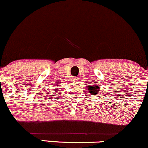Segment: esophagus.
Returning <instances> with one entry per match:
<instances>
[{
  "mask_svg": "<svg viewBox=\"0 0 148 148\" xmlns=\"http://www.w3.org/2000/svg\"><path fill=\"white\" fill-rule=\"evenodd\" d=\"M78 77H73V80L74 81H77V80H78Z\"/></svg>",
  "mask_w": 148,
  "mask_h": 148,
  "instance_id": "esophagus-1",
  "label": "esophagus"
}]
</instances>
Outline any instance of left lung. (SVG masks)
<instances>
[{
    "mask_svg": "<svg viewBox=\"0 0 148 148\" xmlns=\"http://www.w3.org/2000/svg\"><path fill=\"white\" fill-rule=\"evenodd\" d=\"M88 89H89L88 90L89 91L90 94H92V95H94V96L98 95L101 89L100 87L97 85H92V86L89 85L88 86Z\"/></svg>",
    "mask_w": 148,
    "mask_h": 148,
    "instance_id": "obj_1",
    "label": "left lung"
}]
</instances>
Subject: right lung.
I'll return each instance as SVG.
<instances>
[{
  "label": "right lung",
  "mask_w": 148,
  "mask_h": 148,
  "mask_svg": "<svg viewBox=\"0 0 148 148\" xmlns=\"http://www.w3.org/2000/svg\"><path fill=\"white\" fill-rule=\"evenodd\" d=\"M60 84H61L60 83H56L55 85L56 86V87H59V86H60ZM58 91H59V90L57 89V87H56V89H54V92H58Z\"/></svg>",
  "instance_id": "add662e5"
}]
</instances>
